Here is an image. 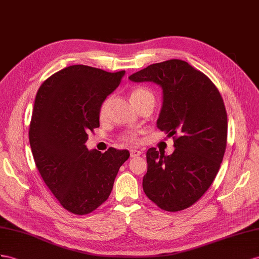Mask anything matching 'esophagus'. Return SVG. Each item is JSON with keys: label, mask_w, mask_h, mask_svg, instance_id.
<instances>
[{"label": "esophagus", "mask_w": 259, "mask_h": 259, "mask_svg": "<svg viewBox=\"0 0 259 259\" xmlns=\"http://www.w3.org/2000/svg\"><path fill=\"white\" fill-rule=\"evenodd\" d=\"M130 155H131V157L140 156L141 155V151L136 150V149H132V150H130Z\"/></svg>", "instance_id": "1"}]
</instances>
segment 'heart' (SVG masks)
Masks as SVG:
<instances>
[{"label": "heart", "instance_id": "1", "mask_svg": "<svg viewBox=\"0 0 259 259\" xmlns=\"http://www.w3.org/2000/svg\"><path fill=\"white\" fill-rule=\"evenodd\" d=\"M130 99L132 104H134L136 107H138L139 105L149 101V99H154V95L152 94V92L147 88H143V86H136V88L130 91ZM107 105L108 99H105L101 105V108H99V118L101 119L105 118L106 116V112H107ZM122 140L127 142H136L137 138L135 134L129 132V134H125L122 136Z\"/></svg>", "mask_w": 259, "mask_h": 259}]
</instances>
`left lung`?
Instances as JSON below:
<instances>
[{"mask_svg":"<svg viewBox=\"0 0 259 259\" xmlns=\"http://www.w3.org/2000/svg\"><path fill=\"white\" fill-rule=\"evenodd\" d=\"M132 82H153L163 90L156 125L173 137L174 152H147L143 190L165 211L189 208L200 199L220 169L228 138V116L220 92L189 63L171 59L134 73Z\"/></svg>","mask_w":259,"mask_h":259,"instance_id":"1","label":"left lung"}]
</instances>
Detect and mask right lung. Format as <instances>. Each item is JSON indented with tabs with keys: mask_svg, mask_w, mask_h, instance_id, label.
Wrapping results in <instances>:
<instances>
[{
	"mask_svg": "<svg viewBox=\"0 0 259 259\" xmlns=\"http://www.w3.org/2000/svg\"><path fill=\"white\" fill-rule=\"evenodd\" d=\"M116 73L77 64L52 74L39 88L29 143L45 184L62 207L88 214L107 200L128 150L89 151V131L99 127V108L120 84Z\"/></svg>",
	"mask_w": 259,
	"mask_h": 259,
	"instance_id": "right-lung-1",
	"label": "right lung"
}]
</instances>
